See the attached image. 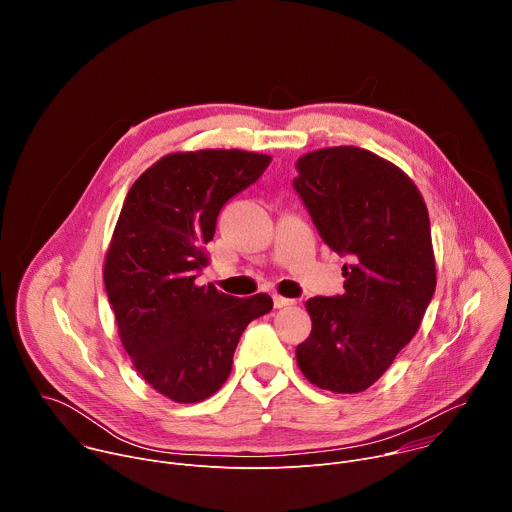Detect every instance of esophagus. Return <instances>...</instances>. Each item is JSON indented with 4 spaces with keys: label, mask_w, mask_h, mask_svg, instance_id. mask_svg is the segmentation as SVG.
<instances>
[{
    "label": "esophagus",
    "mask_w": 512,
    "mask_h": 512,
    "mask_svg": "<svg viewBox=\"0 0 512 512\" xmlns=\"http://www.w3.org/2000/svg\"><path fill=\"white\" fill-rule=\"evenodd\" d=\"M296 300H289V298H283V296H273V306L275 308H287V306H294Z\"/></svg>",
    "instance_id": "esophagus-1"
}]
</instances>
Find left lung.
<instances>
[{"instance_id":"left-lung-1","label":"left lung","mask_w":512,"mask_h":512,"mask_svg":"<svg viewBox=\"0 0 512 512\" xmlns=\"http://www.w3.org/2000/svg\"><path fill=\"white\" fill-rule=\"evenodd\" d=\"M294 188L324 243L350 259L344 294L310 298V336L298 344L304 377L332 393L377 383L415 336L435 291L429 214L413 180L354 145L302 156Z\"/></svg>"}]
</instances>
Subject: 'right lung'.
<instances>
[{
	"label": "right lung",
	"mask_w": 512,
	"mask_h": 512,
	"mask_svg": "<svg viewBox=\"0 0 512 512\" xmlns=\"http://www.w3.org/2000/svg\"><path fill=\"white\" fill-rule=\"evenodd\" d=\"M271 156L176 152L131 186L105 255L103 279L125 352L143 381L176 403H198L229 379L247 324L267 294L233 298L196 285L223 204L253 184Z\"/></svg>",
	"instance_id": "add662e5"
}]
</instances>
